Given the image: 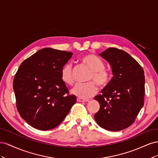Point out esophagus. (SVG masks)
Returning <instances> with one entry per match:
<instances>
[{
    "label": "esophagus",
    "mask_w": 158,
    "mask_h": 158,
    "mask_svg": "<svg viewBox=\"0 0 158 158\" xmlns=\"http://www.w3.org/2000/svg\"><path fill=\"white\" fill-rule=\"evenodd\" d=\"M77 102H83V103H85V102H89V100H88V99H82V98H77Z\"/></svg>",
    "instance_id": "34e87169"
}]
</instances>
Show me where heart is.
I'll use <instances>...</instances> for the list:
<instances>
[{
  "mask_svg": "<svg viewBox=\"0 0 158 158\" xmlns=\"http://www.w3.org/2000/svg\"><path fill=\"white\" fill-rule=\"evenodd\" d=\"M82 63L86 64L92 70V74L89 78L94 80L100 87H105L108 84L110 79L109 72L104 69L105 64L101 59L93 54H88L82 58ZM60 77L66 84L72 85L74 83L73 66L70 63L66 64L60 70ZM98 87L94 82L78 84L72 89L71 93L78 98L88 99L98 92Z\"/></svg>",
  "mask_w": 158,
  "mask_h": 158,
  "instance_id": "b5f03b06",
  "label": "heart"
}]
</instances>
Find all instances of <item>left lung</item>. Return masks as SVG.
Returning a JSON list of instances; mask_svg holds the SVG:
<instances>
[{
	"mask_svg": "<svg viewBox=\"0 0 158 158\" xmlns=\"http://www.w3.org/2000/svg\"><path fill=\"white\" fill-rule=\"evenodd\" d=\"M112 69L113 78L94 99L100 105L94 114L102 128L110 131L123 130L135 122L144 106V72L127 52L110 48L99 54Z\"/></svg>",
	"mask_w": 158,
	"mask_h": 158,
	"instance_id": "1",
	"label": "left lung"
}]
</instances>
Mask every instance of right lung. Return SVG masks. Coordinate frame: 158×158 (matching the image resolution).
<instances>
[{
  "label": "right lung",
  "mask_w": 158,
  "mask_h": 158,
  "mask_svg": "<svg viewBox=\"0 0 158 158\" xmlns=\"http://www.w3.org/2000/svg\"><path fill=\"white\" fill-rule=\"evenodd\" d=\"M71 52L44 48L23 61L13 82L17 109L32 127L47 131L56 127L76 102L60 77Z\"/></svg>",
  "instance_id": "right-lung-1"
}]
</instances>
